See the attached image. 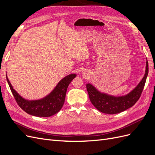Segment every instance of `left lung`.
<instances>
[{
	"label": "left lung",
	"instance_id": "8db88e82",
	"mask_svg": "<svg viewBox=\"0 0 155 155\" xmlns=\"http://www.w3.org/2000/svg\"><path fill=\"white\" fill-rule=\"evenodd\" d=\"M149 67L146 61L144 76L133 91L127 94L121 96H114L101 92L92 84H87V90L92 105L103 113L114 114L120 113L133 107L141 96L148 75Z\"/></svg>",
	"mask_w": 155,
	"mask_h": 155
}]
</instances>
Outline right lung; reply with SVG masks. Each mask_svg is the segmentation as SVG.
I'll return each instance as SVG.
<instances>
[{
	"label": "right lung",
	"mask_w": 155,
	"mask_h": 155,
	"mask_svg": "<svg viewBox=\"0 0 155 155\" xmlns=\"http://www.w3.org/2000/svg\"><path fill=\"white\" fill-rule=\"evenodd\" d=\"M76 77V74H69L63 78L47 96L39 100H29L25 99L17 92L9 81L6 74L8 83L18 106L28 114L37 117H50L58 113L61 109L68 87Z\"/></svg>",
	"instance_id": "1"
}]
</instances>
